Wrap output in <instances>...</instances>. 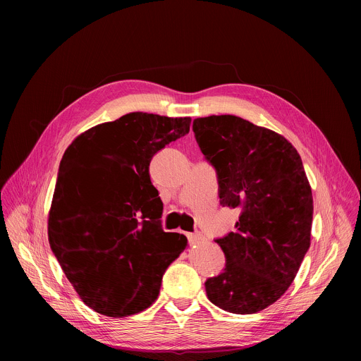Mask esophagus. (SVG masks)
<instances>
[{"label":"esophagus","instance_id":"obj_1","mask_svg":"<svg viewBox=\"0 0 361 361\" xmlns=\"http://www.w3.org/2000/svg\"><path fill=\"white\" fill-rule=\"evenodd\" d=\"M187 238H188V243H190V244H198V243H201V241L204 240V237H202L201 233H188V234H187Z\"/></svg>","mask_w":361,"mask_h":361}]
</instances>
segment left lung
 Returning a JSON list of instances; mask_svg holds the SVG:
<instances>
[{"label":"left lung","instance_id":"1","mask_svg":"<svg viewBox=\"0 0 361 361\" xmlns=\"http://www.w3.org/2000/svg\"><path fill=\"white\" fill-rule=\"evenodd\" d=\"M192 131L217 173L220 204L240 209L235 231L214 240L226 267L207 279L205 293L226 312H262L286 293L310 247L313 195L300 154L235 116L195 118Z\"/></svg>","mask_w":361,"mask_h":361}]
</instances>
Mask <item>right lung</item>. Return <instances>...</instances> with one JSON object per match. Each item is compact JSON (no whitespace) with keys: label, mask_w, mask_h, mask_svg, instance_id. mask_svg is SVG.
<instances>
[{"label":"right lung","mask_w":361,"mask_h":361,"mask_svg":"<svg viewBox=\"0 0 361 361\" xmlns=\"http://www.w3.org/2000/svg\"><path fill=\"white\" fill-rule=\"evenodd\" d=\"M190 123L130 113L87 130L64 154L48 240L81 300L99 314L145 310L187 247L185 235L161 227L163 201L148 167L154 154L188 134Z\"/></svg>","instance_id":"right-lung-1"}]
</instances>
